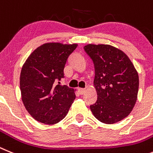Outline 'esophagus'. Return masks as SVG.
I'll return each mask as SVG.
<instances>
[{
  "label": "esophagus",
  "instance_id": "obj_1",
  "mask_svg": "<svg viewBox=\"0 0 153 153\" xmlns=\"http://www.w3.org/2000/svg\"><path fill=\"white\" fill-rule=\"evenodd\" d=\"M85 91H86V88H78V92H79L80 95H83V94H85Z\"/></svg>",
  "mask_w": 153,
  "mask_h": 153
}]
</instances>
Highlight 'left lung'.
Here are the masks:
<instances>
[{"label":"left lung","instance_id":"1","mask_svg":"<svg viewBox=\"0 0 153 153\" xmlns=\"http://www.w3.org/2000/svg\"><path fill=\"white\" fill-rule=\"evenodd\" d=\"M85 51L95 66L97 101L90 105L101 123L114 124L128 116L137 100L139 75L128 57L109 45L88 44Z\"/></svg>","mask_w":153,"mask_h":153}]
</instances>
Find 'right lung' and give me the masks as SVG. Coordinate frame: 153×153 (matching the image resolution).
I'll list each match as a JSON object with an SVG mask.
<instances>
[{
	"instance_id": "obj_1",
	"label": "right lung",
	"mask_w": 153,
	"mask_h": 153,
	"mask_svg": "<svg viewBox=\"0 0 153 153\" xmlns=\"http://www.w3.org/2000/svg\"><path fill=\"white\" fill-rule=\"evenodd\" d=\"M77 46V44L45 43L37 48L22 66L21 99L28 113L38 122L56 124L68 112L75 99V90L57 82L64 78L68 58Z\"/></svg>"
}]
</instances>
